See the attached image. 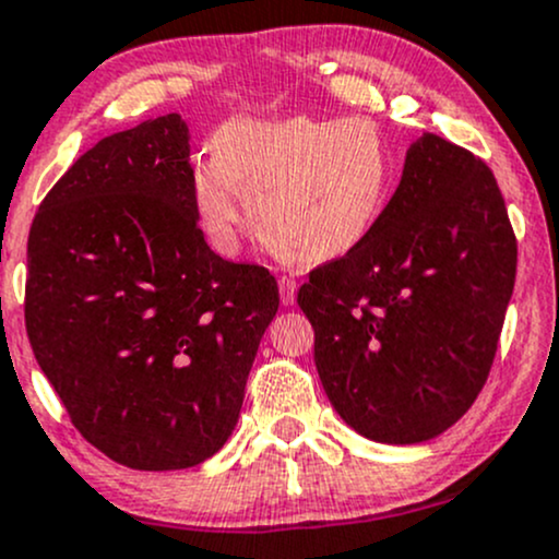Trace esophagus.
<instances>
[{
    "label": "esophagus",
    "instance_id": "esophagus-1",
    "mask_svg": "<svg viewBox=\"0 0 559 559\" xmlns=\"http://www.w3.org/2000/svg\"><path fill=\"white\" fill-rule=\"evenodd\" d=\"M296 293H298V282L293 280V277H280V298H282V304L285 306H293L296 304Z\"/></svg>",
    "mask_w": 559,
    "mask_h": 559
}]
</instances>
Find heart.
I'll use <instances>...</instances> for the list:
<instances>
[{"label": "heart", "mask_w": 559, "mask_h": 559, "mask_svg": "<svg viewBox=\"0 0 559 559\" xmlns=\"http://www.w3.org/2000/svg\"><path fill=\"white\" fill-rule=\"evenodd\" d=\"M393 166L369 118H242L218 131L192 171V203L222 250L237 246L242 211L274 253L324 263L359 248L391 198Z\"/></svg>", "instance_id": "b5f03b06"}]
</instances>
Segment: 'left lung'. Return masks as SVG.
Masks as SVG:
<instances>
[{
    "mask_svg": "<svg viewBox=\"0 0 559 559\" xmlns=\"http://www.w3.org/2000/svg\"><path fill=\"white\" fill-rule=\"evenodd\" d=\"M515 269L491 168L441 136H419L367 240L298 290L337 415L399 447L449 430L491 372Z\"/></svg>",
    "mask_w": 559,
    "mask_h": 559,
    "instance_id": "left-lung-1",
    "label": "left lung"
}]
</instances>
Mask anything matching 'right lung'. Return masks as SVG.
Masks as SVG:
<instances>
[{"mask_svg": "<svg viewBox=\"0 0 559 559\" xmlns=\"http://www.w3.org/2000/svg\"><path fill=\"white\" fill-rule=\"evenodd\" d=\"M277 309L269 269L205 242L179 112L99 140L31 224V348L76 430L118 465L216 454Z\"/></svg>", "mask_w": 559, "mask_h": 559, "instance_id": "1", "label": "right lung"}]
</instances>
